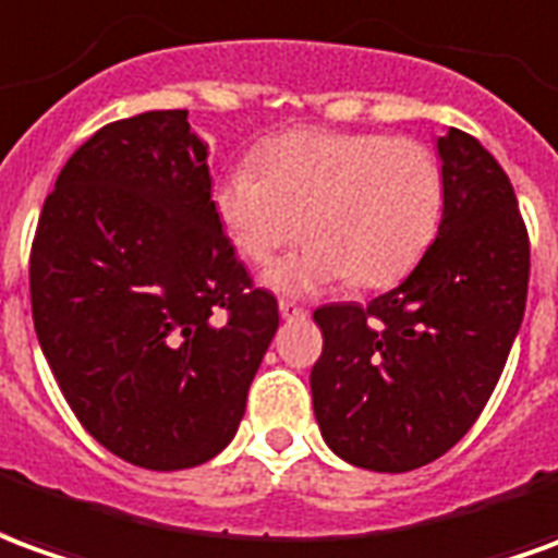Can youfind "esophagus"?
<instances>
[{"instance_id":"esophagus-1","label":"esophagus","mask_w":558,"mask_h":558,"mask_svg":"<svg viewBox=\"0 0 558 558\" xmlns=\"http://www.w3.org/2000/svg\"><path fill=\"white\" fill-rule=\"evenodd\" d=\"M279 312H282V318H303L306 310L298 306V303H291V300H279Z\"/></svg>"}]
</instances>
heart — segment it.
<instances>
[{"label":"heart","mask_w":558,"mask_h":558,"mask_svg":"<svg viewBox=\"0 0 558 558\" xmlns=\"http://www.w3.org/2000/svg\"><path fill=\"white\" fill-rule=\"evenodd\" d=\"M213 204L252 264L272 260L306 228V248L267 272L272 288L312 291L345 279L385 288L433 243L445 185L424 144L300 129L272 137L258 168L243 161L225 171Z\"/></svg>","instance_id":"heart-1"}]
</instances>
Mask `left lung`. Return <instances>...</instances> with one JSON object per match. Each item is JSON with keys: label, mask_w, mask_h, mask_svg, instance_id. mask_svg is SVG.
<instances>
[{"label": "left lung", "mask_w": 558, "mask_h": 558, "mask_svg": "<svg viewBox=\"0 0 558 558\" xmlns=\"http://www.w3.org/2000/svg\"><path fill=\"white\" fill-rule=\"evenodd\" d=\"M436 243L393 291L315 310L312 409L327 448L369 472L438 460L484 412L523 324L529 234L501 165L472 134L438 137Z\"/></svg>", "instance_id": "left-lung-1"}]
</instances>
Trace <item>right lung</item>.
Masks as SVG:
<instances>
[{"mask_svg": "<svg viewBox=\"0 0 558 558\" xmlns=\"http://www.w3.org/2000/svg\"><path fill=\"white\" fill-rule=\"evenodd\" d=\"M189 110L110 122L65 161L29 258L38 345L83 429L177 472L228 448L279 327L213 204Z\"/></svg>", "mask_w": 558, "mask_h": 558, "instance_id": "1", "label": "right lung"}]
</instances>
